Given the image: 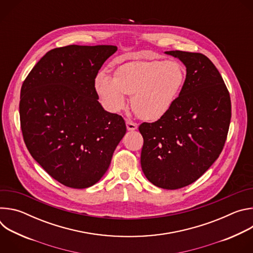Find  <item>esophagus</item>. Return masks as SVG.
I'll return each mask as SVG.
<instances>
[{
    "mask_svg": "<svg viewBox=\"0 0 253 253\" xmlns=\"http://www.w3.org/2000/svg\"><path fill=\"white\" fill-rule=\"evenodd\" d=\"M126 126H127L128 131H134L138 128V124H136L130 120H126Z\"/></svg>",
    "mask_w": 253,
    "mask_h": 253,
    "instance_id": "obj_1",
    "label": "esophagus"
}]
</instances>
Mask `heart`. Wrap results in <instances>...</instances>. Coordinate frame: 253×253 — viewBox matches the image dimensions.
Segmentation results:
<instances>
[{
    "mask_svg": "<svg viewBox=\"0 0 253 253\" xmlns=\"http://www.w3.org/2000/svg\"><path fill=\"white\" fill-rule=\"evenodd\" d=\"M186 79L181 63L135 61L119 67L114 78L101 72L95 78V90L106 109L117 113L127 105V97L136 114L144 120L164 117L174 105Z\"/></svg>",
    "mask_w": 253,
    "mask_h": 253,
    "instance_id": "heart-1",
    "label": "heart"
}]
</instances>
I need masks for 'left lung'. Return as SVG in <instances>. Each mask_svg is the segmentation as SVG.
Returning <instances> with one entry per match:
<instances>
[{"label":"left lung","instance_id":"obj_1","mask_svg":"<svg viewBox=\"0 0 253 253\" xmlns=\"http://www.w3.org/2000/svg\"><path fill=\"white\" fill-rule=\"evenodd\" d=\"M186 67L184 86L170 111L142 123L141 167L157 187L174 190L202 176L217 159L227 137L231 102L224 81L203 54L167 51Z\"/></svg>","mask_w":253,"mask_h":253}]
</instances>
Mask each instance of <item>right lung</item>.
I'll list each match as a JSON object with an SVG mask.
<instances>
[{"instance_id": "right-lung-1", "label": "right lung", "mask_w": 253, "mask_h": 253, "mask_svg": "<svg viewBox=\"0 0 253 253\" xmlns=\"http://www.w3.org/2000/svg\"><path fill=\"white\" fill-rule=\"evenodd\" d=\"M116 46L70 45L49 51L21 89L26 146L61 184L83 189L106 173L126 133L124 119L104 110L95 78Z\"/></svg>"}]
</instances>
